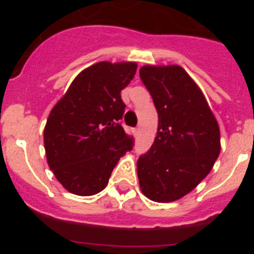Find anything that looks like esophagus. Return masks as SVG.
Wrapping results in <instances>:
<instances>
[{
    "mask_svg": "<svg viewBox=\"0 0 254 254\" xmlns=\"http://www.w3.org/2000/svg\"><path fill=\"white\" fill-rule=\"evenodd\" d=\"M133 134L134 136H138V134H140V127H137V128L133 129Z\"/></svg>",
    "mask_w": 254,
    "mask_h": 254,
    "instance_id": "1",
    "label": "esophagus"
}]
</instances>
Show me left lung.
Wrapping results in <instances>:
<instances>
[{
	"label": "left lung",
	"mask_w": 254,
	"mask_h": 254,
	"mask_svg": "<svg viewBox=\"0 0 254 254\" xmlns=\"http://www.w3.org/2000/svg\"><path fill=\"white\" fill-rule=\"evenodd\" d=\"M159 117L151 149L137 160L142 193L173 202L199 185L221 150L220 128L202 90L178 64L140 68Z\"/></svg>",
	"instance_id": "obj_1"
}]
</instances>
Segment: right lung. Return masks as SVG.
Segmentation results:
<instances>
[{
  "mask_svg": "<svg viewBox=\"0 0 254 254\" xmlns=\"http://www.w3.org/2000/svg\"><path fill=\"white\" fill-rule=\"evenodd\" d=\"M136 69V62H98L82 69L52 108L44 127L47 163L71 193H99L132 149L133 140L120 125L126 108L121 91Z\"/></svg>",
  "mask_w": 254,
  "mask_h": 254,
  "instance_id": "obj_1",
  "label": "right lung"
}]
</instances>
